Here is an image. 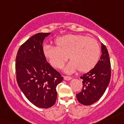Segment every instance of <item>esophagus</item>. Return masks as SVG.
Masks as SVG:
<instances>
[{
  "instance_id": "34e87169",
  "label": "esophagus",
  "mask_w": 124,
  "mask_h": 124,
  "mask_svg": "<svg viewBox=\"0 0 124 124\" xmlns=\"http://www.w3.org/2000/svg\"><path fill=\"white\" fill-rule=\"evenodd\" d=\"M72 79L71 77H68V76H64V79L66 80V81H69Z\"/></svg>"
}]
</instances>
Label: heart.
Listing matches in <instances>:
<instances>
[{
	"label": "heart",
	"mask_w": 124,
	"mask_h": 124,
	"mask_svg": "<svg viewBox=\"0 0 124 124\" xmlns=\"http://www.w3.org/2000/svg\"><path fill=\"white\" fill-rule=\"evenodd\" d=\"M56 46L45 45L43 54L52 66L62 69L69 58L71 61L65 69L72 73L79 69L88 72L96 66L100 57L98 43L92 38L82 35H67L55 40Z\"/></svg>",
	"instance_id": "b5f03b06"
}]
</instances>
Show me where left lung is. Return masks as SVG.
Returning a JSON list of instances; mask_svg holds the SVG:
<instances>
[{"label":"left lung","mask_w":124,"mask_h":124,"mask_svg":"<svg viewBox=\"0 0 124 124\" xmlns=\"http://www.w3.org/2000/svg\"><path fill=\"white\" fill-rule=\"evenodd\" d=\"M102 55L93 69L83 75V86L81 92L77 94L79 102L84 105L94 104L105 92L111 79V63L107 47L101 43Z\"/></svg>","instance_id":"left-lung-1"}]
</instances>
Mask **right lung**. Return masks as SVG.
<instances>
[{
	"instance_id": "right-lung-1",
	"label": "right lung",
	"mask_w": 124,
	"mask_h": 124,
	"mask_svg": "<svg viewBox=\"0 0 124 124\" xmlns=\"http://www.w3.org/2000/svg\"><path fill=\"white\" fill-rule=\"evenodd\" d=\"M51 33H38L23 43L17 51L15 69L20 90L34 105L48 108L55 104L56 88L63 77L53 68L43 54V42Z\"/></svg>"
}]
</instances>
